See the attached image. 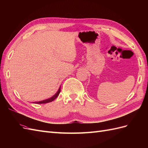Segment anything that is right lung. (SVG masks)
Returning a JSON list of instances; mask_svg holds the SVG:
<instances>
[{
	"label": "right lung",
	"instance_id": "right-lung-1",
	"mask_svg": "<svg viewBox=\"0 0 148 148\" xmlns=\"http://www.w3.org/2000/svg\"><path fill=\"white\" fill-rule=\"evenodd\" d=\"M60 88L59 89V90H58L56 94V95L53 96V97L49 98V99H46V100H44V101H39V102H36V104H45V103H48V102H52L53 101L54 99H56V98L57 97V96L59 95L60 94Z\"/></svg>",
	"mask_w": 148,
	"mask_h": 148
}]
</instances>
